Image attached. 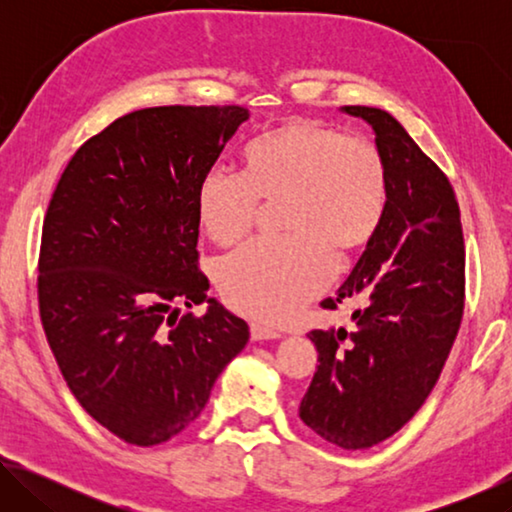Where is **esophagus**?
<instances>
[{"label": "esophagus", "mask_w": 512, "mask_h": 512, "mask_svg": "<svg viewBox=\"0 0 512 512\" xmlns=\"http://www.w3.org/2000/svg\"><path fill=\"white\" fill-rule=\"evenodd\" d=\"M250 336H253V341H268V339H280V332L273 327L253 323L250 325Z\"/></svg>", "instance_id": "1"}]
</instances>
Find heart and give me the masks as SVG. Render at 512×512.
Wrapping results in <instances>:
<instances>
[{"label":"heart","instance_id":"b5f03b06","mask_svg":"<svg viewBox=\"0 0 512 512\" xmlns=\"http://www.w3.org/2000/svg\"><path fill=\"white\" fill-rule=\"evenodd\" d=\"M262 203H280L287 237L259 239L221 259L216 284L232 309L280 323L318 296L348 259L375 241L388 207L377 144L314 119H289L244 151V176L223 169L198 185L196 210L214 244L235 246Z\"/></svg>","mask_w":512,"mask_h":512}]
</instances>
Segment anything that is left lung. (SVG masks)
<instances>
[{"mask_svg": "<svg viewBox=\"0 0 512 512\" xmlns=\"http://www.w3.org/2000/svg\"><path fill=\"white\" fill-rule=\"evenodd\" d=\"M375 128L388 169V207L377 237L325 309L352 305L354 329H311L316 375L300 420L343 449L391 438L427 400L461 329L465 244L445 171L400 121L345 106Z\"/></svg>", "mask_w": 512, "mask_h": 512, "instance_id": "obj_1", "label": "left lung"}]
</instances>
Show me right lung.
Here are the masks:
<instances>
[{
  "instance_id": "obj_1",
  "label": "right lung",
  "mask_w": 512,
  "mask_h": 512,
  "mask_svg": "<svg viewBox=\"0 0 512 512\" xmlns=\"http://www.w3.org/2000/svg\"><path fill=\"white\" fill-rule=\"evenodd\" d=\"M244 106L128 112L79 146L51 196L38 257L42 329L69 391L137 447L194 422L248 343L246 320L207 299L196 196Z\"/></svg>"
}]
</instances>
